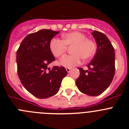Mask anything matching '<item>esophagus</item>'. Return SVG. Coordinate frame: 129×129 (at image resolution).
<instances>
[{
    "label": "esophagus",
    "instance_id": "esophagus-1",
    "mask_svg": "<svg viewBox=\"0 0 129 129\" xmlns=\"http://www.w3.org/2000/svg\"><path fill=\"white\" fill-rule=\"evenodd\" d=\"M66 70H67V72L69 73L70 71H71V68H66Z\"/></svg>",
    "mask_w": 129,
    "mask_h": 129
}]
</instances>
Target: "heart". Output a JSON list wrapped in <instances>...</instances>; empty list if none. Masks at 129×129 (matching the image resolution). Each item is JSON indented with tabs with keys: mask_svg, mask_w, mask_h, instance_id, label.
<instances>
[{
	"mask_svg": "<svg viewBox=\"0 0 129 129\" xmlns=\"http://www.w3.org/2000/svg\"><path fill=\"white\" fill-rule=\"evenodd\" d=\"M62 41L53 38L50 43V50L55 57L63 56L67 46L72 48V55L63 57L59 61L60 65L72 68L81 62L82 59L86 61L95 54L96 45L92 40L87 39L85 34L80 31H72L62 35Z\"/></svg>",
	"mask_w": 129,
	"mask_h": 129,
	"instance_id": "obj_1",
	"label": "heart"
}]
</instances>
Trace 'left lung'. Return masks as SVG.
Masks as SVG:
<instances>
[{
  "mask_svg": "<svg viewBox=\"0 0 129 129\" xmlns=\"http://www.w3.org/2000/svg\"><path fill=\"white\" fill-rule=\"evenodd\" d=\"M97 44L96 53L87 65L88 70L79 68L76 84L80 92L90 96L101 94L112 81L115 73V52L108 37L94 30L92 33Z\"/></svg>",
  "mask_w": 129,
  "mask_h": 129,
  "instance_id": "left-lung-1",
  "label": "left lung"
}]
</instances>
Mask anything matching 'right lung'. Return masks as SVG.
I'll return each mask as SVG.
<instances>
[{"label":"right lung","mask_w":129,"mask_h":129,"mask_svg":"<svg viewBox=\"0 0 129 129\" xmlns=\"http://www.w3.org/2000/svg\"><path fill=\"white\" fill-rule=\"evenodd\" d=\"M59 31L43 29L22 40L17 51L18 76L24 87L37 98L45 99L58 92L67 75L64 67L48 68L55 61L50 43Z\"/></svg>","instance_id":"add662e5"}]
</instances>
